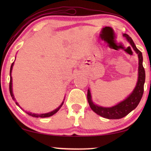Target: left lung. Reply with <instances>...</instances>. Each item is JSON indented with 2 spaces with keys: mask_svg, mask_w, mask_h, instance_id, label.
Instances as JSON below:
<instances>
[{
  "mask_svg": "<svg viewBox=\"0 0 151 151\" xmlns=\"http://www.w3.org/2000/svg\"><path fill=\"white\" fill-rule=\"evenodd\" d=\"M123 37L126 38L128 41L130 42L139 57V78H138L137 86L134 91L125 100L119 103L116 105L109 107V108L102 107L94 104L91 100V92L89 89L87 92V100L91 109L99 115L109 119H119L127 115L138 106L141 100L143 92H144L145 70L142 65L143 59L142 52L136 47L133 40L129 35L124 34Z\"/></svg>",
  "mask_w": 151,
  "mask_h": 151,
  "instance_id": "8db88e82",
  "label": "left lung"
}]
</instances>
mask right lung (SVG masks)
I'll list each match as a JSON object with an SVG mask.
<instances>
[{"label":"right lung","instance_id":"obj_1","mask_svg":"<svg viewBox=\"0 0 151 151\" xmlns=\"http://www.w3.org/2000/svg\"><path fill=\"white\" fill-rule=\"evenodd\" d=\"M13 65H14V63H12L11 65V70H10V76H11V77H10V83H9V91H10V94H11V96H12V99H13L14 101H15L14 99V95H13V93H12V76H11V72H12V66H13ZM16 103V104H17L18 106H20L19 105V104H18L17 102H15ZM64 102H63L62 104H60V106L58 107V108H57V109H55V111H53L52 112H48V113H46V114H32L30 113V112H27V114H29V115L32 116H35V117H41V118H45V117H48V116H50L53 115V114H55L56 112H57L58 110H59L60 109V107L62 106V105L63 104Z\"/></svg>","mask_w":151,"mask_h":151}]
</instances>
